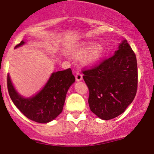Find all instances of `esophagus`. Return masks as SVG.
Masks as SVG:
<instances>
[{"mask_svg":"<svg viewBox=\"0 0 154 154\" xmlns=\"http://www.w3.org/2000/svg\"><path fill=\"white\" fill-rule=\"evenodd\" d=\"M75 78L77 81H80L83 79V74L80 72H77L75 75Z\"/></svg>","mask_w":154,"mask_h":154,"instance_id":"34e87169","label":"esophagus"}]
</instances>
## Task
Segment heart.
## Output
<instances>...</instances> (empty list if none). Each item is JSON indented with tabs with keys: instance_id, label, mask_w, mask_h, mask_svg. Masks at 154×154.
<instances>
[{
	"instance_id": "obj_1",
	"label": "heart",
	"mask_w": 154,
	"mask_h": 154,
	"mask_svg": "<svg viewBox=\"0 0 154 154\" xmlns=\"http://www.w3.org/2000/svg\"><path fill=\"white\" fill-rule=\"evenodd\" d=\"M88 49H90V51H88V53L85 57V61L88 63H94V62H97L101 57L103 52V48L101 45H95L93 43H91L88 45V47L84 48L81 51H80L79 54L83 55L84 54H86Z\"/></svg>"
}]
</instances>
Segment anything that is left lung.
<instances>
[{"mask_svg":"<svg viewBox=\"0 0 154 154\" xmlns=\"http://www.w3.org/2000/svg\"><path fill=\"white\" fill-rule=\"evenodd\" d=\"M82 72L89 91L90 109L100 119L120 116L133 102L138 87L137 61L125 38L114 55Z\"/></svg>","mask_w":154,"mask_h":154,"instance_id":"left-lung-1","label":"left lung"}]
</instances>
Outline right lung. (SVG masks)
<instances>
[{
	"label": "right lung",
	"mask_w": 154,
	"mask_h": 154,
	"mask_svg": "<svg viewBox=\"0 0 154 154\" xmlns=\"http://www.w3.org/2000/svg\"><path fill=\"white\" fill-rule=\"evenodd\" d=\"M24 44L21 41L15 48ZM74 81L71 68L54 72L42 91L31 98H24L15 91L7 74V88L11 100L23 115L38 123H48L63 112L67 91Z\"/></svg>",
	"instance_id": "1"
}]
</instances>
